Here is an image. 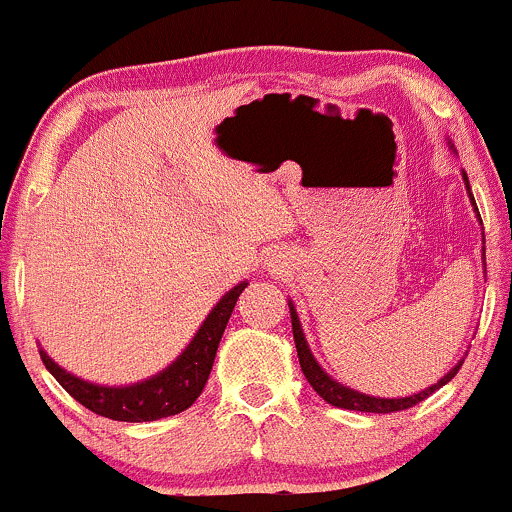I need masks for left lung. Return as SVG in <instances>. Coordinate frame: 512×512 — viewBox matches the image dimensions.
Returning <instances> with one entry per match:
<instances>
[{"mask_svg": "<svg viewBox=\"0 0 512 512\" xmlns=\"http://www.w3.org/2000/svg\"><path fill=\"white\" fill-rule=\"evenodd\" d=\"M451 147H453V145H451ZM463 182H466L468 197H471L473 209H476V212H478L476 199H473V194H471V184H468L466 172H463ZM478 219H481V214H478ZM483 256H486V251H483ZM483 263H486V258H483ZM288 308H291L293 340H295V350H298L300 370H303L305 379H308V382H310V387H313L315 392H318L320 397L325 399V402L333 404V407H340V409H352V412H370V414H392V412H402V409H409V407H414V404L424 402V399L429 397V394H434L436 389H441V387H444V384H449L451 379L456 377V372L461 370V365H463V360H458L456 365H453L451 370L446 372L444 377L439 379V382L431 384V387H426V389H421V392L409 394V397H394V399L370 397V394H362V392H357V389H350V387H345V384H340V382H337V379L330 377V374L325 372L323 367L318 365V360H315L313 352H310L308 340H305L303 328H300V318H298V313H295L293 300H288Z\"/></svg>", "mask_w": 512, "mask_h": 512, "instance_id": "1", "label": "left lung"}]
</instances>
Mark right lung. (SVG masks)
I'll return each mask as SVG.
<instances>
[{
  "label": "right lung",
  "instance_id": "right-lung-1",
  "mask_svg": "<svg viewBox=\"0 0 512 512\" xmlns=\"http://www.w3.org/2000/svg\"><path fill=\"white\" fill-rule=\"evenodd\" d=\"M249 286L246 281L236 283L229 293L221 295V300L209 310L204 323L194 333L189 345L179 352V357L165 370L152 374L135 384H123V387H108V384L88 382V379L76 377L73 372L63 370L59 362L51 360L39 347V355L44 360L46 370L56 377V382L71 394L76 402L91 409L105 419L115 421H155L162 416H172L184 412L197 402L207 384L209 372H212L214 357L221 335H224L226 323L231 318L236 300L244 288Z\"/></svg>",
  "mask_w": 512,
  "mask_h": 512
}]
</instances>
